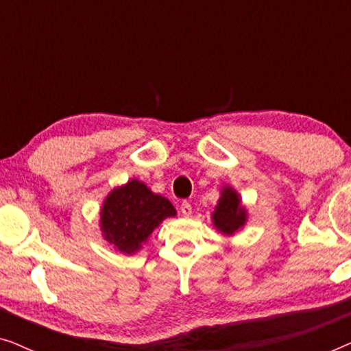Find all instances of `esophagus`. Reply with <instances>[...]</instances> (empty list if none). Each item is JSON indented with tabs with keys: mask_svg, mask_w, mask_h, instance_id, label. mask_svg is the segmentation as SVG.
<instances>
[{
	"mask_svg": "<svg viewBox=\"0 0 351 351\" xmlns=\"http://www.w3.org/2000/svg\"><path fill=\"white\" fill-rule=\"evenodd\" d=\"M180 214L184 215V217H190V215H191V204L186 203V201H184V203L180 204Z\"/></svg>",
	"mask_w": 351,
	"mask_h": 351,
	"instance_id": "esophagus-1",
	"label": "esophagus"
}]
</instances>
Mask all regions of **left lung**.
<instances>
[{"label":"left lung","mask_w":351,"mask_h":351,"mask_svg":"<svg viewBox=\"0 0 351 351\" xmlns=\"http://www.w3.org/2000/svg\"><path fill=\"white\" fill-rule=\"evenodd\" d=\"M247 222V210L241 203V196L230 185L222 186L220 198L213 213V223L220 233L232 237Z\"/></svg>","instance_id":"left-lung-1"}]
</instances>
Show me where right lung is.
<instances>
[{
	"mask_svg": "<svg viewBox=\"0 0 351 351\" xmlns=\"http://www.w3.org/2000/svg\"><path fill=\"white\" fill-rule=\"evenodd\" d=\"M177 213L171 201L153 193L143 182L131 179L105 196L100 209V230L117 251L138 252L153 230Z\"/></svg>",
	"mask_w": 351,
	"mask_h": 351,
	"instance_id": "add662e5",
	"label": "right lung"
}]
</instances>
